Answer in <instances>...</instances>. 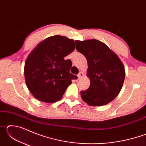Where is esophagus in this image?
<instances>
[{"label":"esophagus","instance_id":"obj_1","mask_svg":"<svg viewBox=\"0 0 146 146\" xmlns=\"http://www.w3.org/2000/svg\"><path fill=\"white\" fill-rule=\"evenodd\" d=\"M78 76V79L79 80V79H80L82 77H83L84 76V73L82 72H80L78 73V75H77Z\"/></svg>","mask_w":146,"mask_h":146}]
</instances>
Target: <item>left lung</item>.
<instances>
[{"label": "left lung", "mask_w": 146, "mask_h": 146, "mask_svg": "<svg viewBox=\"0 0 146 146\" xmlns=\"http://www.w3.org/2000/svg\"><path fill=\"white\" fill-rule=\"evenodd\" d=\"M76 49L87 59L90 86L80 91L88 104H108L117 97L125 79V69L118 56L102 42L96 39L76 40Z\"/></svg>", "instance_id": "8db88e82"}]
</instances>
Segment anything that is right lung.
<instances>
[{
    "mask_svg": "<svg viewBox=\"0 0 146 146\" xmlns=\"http://www.w3.org/2000/svg\"><path fill=\"white\" fill-rule=\"evenodd\" d=\"M75 49V42L60 35L51 36L39 43L24 65V76L35 98L47 103L60 100L75 75L70 73L71 61L64 57Z\"/></svg>",
    "mask_w": 146,
    "mask_h": 146,
    "instance_id": "1",
    "label": "right lung"
}]
</instances>
